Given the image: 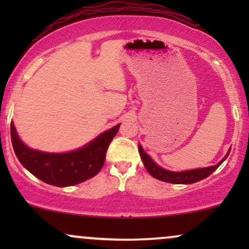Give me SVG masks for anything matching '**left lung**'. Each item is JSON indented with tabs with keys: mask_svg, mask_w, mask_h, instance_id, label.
I'll use <instances>...</instances> for the list:
<instances>
[{
	"mask_svg": "<svg viewBox=\"0 0 249 249\" xmlns=\"http://www.w3.org/2000/svg\"><path fill=\"white\" fill-rule=\"evenodd\" d=\"M139 154L142 157V160L144 162L145 167H146L147 172L153 177V178L161 180L165 182H171V184H193V182L200 181V180L207 178L208 176H211L214 171L218 168L220 165L222 164V161L230 154V151L226 154V157L222 159L219 164L214 165V166L206 167V168H196V170H191V171H185V172H171V171L164 170V168L159 167L158 165L154 162L146 153L144 152L142 147L139 145Z\"/></svg>",
	"mask_w": 249,
	"mask_h": 249,
	"instance_id": "left-lung-1",
	"label": "left lung"
}]
</instances>
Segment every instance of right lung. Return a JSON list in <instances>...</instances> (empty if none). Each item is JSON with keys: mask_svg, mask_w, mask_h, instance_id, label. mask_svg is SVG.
<instances>
[{"mask_svg": "<svg viewBox=\"0 0 249 249\" xmlns=\"http://www.w3.org/2000/svg\"><path fill=\"white\" fill-rule=\"evenodd\" d=\"M121 124L102 133L87 146L69 153H45L27 147L17 136L14 123L10 136L14 151L23 166L42 181L58 187L71 186L95 177L104 165L108 145Z\"/></svg>", "mask_w": 249, "mask_h": 249, "instance_id": "right-lung-1", "label": "right lung"}]
</instances>
